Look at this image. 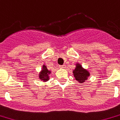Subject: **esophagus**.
Segmentation results:
<instances>
[{
  "mask_svg": "<svg viewBox=\"0 0 120 120\" xmlns=\"http://www.w3.org/2000/svg\"><path fill=\"white\" fill-rule=\"evenodd\" d=\"M65 65H60L59 66V67H60V68H65Z\"/></svg>",
  "mask_w": 120,
  "mask_h": 120,
  "instance_id": "1",
  "label": "esophagus"
}]
</instances>
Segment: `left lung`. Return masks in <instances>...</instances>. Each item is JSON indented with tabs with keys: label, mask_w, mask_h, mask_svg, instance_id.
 <instances>
[{
	"label": "left lung",
	"mask_w": 120,
	"mask_h": 120,
	"mask_svg": "<svg viewBox=\"0 0 120 120\" xmlns=\"http://www.w3.org/2000/svg\"><path fill=\"white\" fill-rule=\"evenodd\" d=\"M73 74L75 80L80 84L84 83L90 76V72L86 68H83L81 64L77 63L75 68L73 70Z\"/></svg>",
	"instance_id": "8db88e82"
}]
</instances>
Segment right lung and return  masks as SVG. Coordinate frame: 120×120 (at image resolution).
I'll return each mask as SVG.
<instances>
[{"mask_svg":"<svg viewBox=\"0 0 120 120\" xmlns=\"http://www.w3.org/2000/svg\"><path fill=\"white\" fill-rule=\"evenodd\" d=\"M51 73V70H48L45 65H43L41 70L38 74V77L43 82H47L50 80V75Z\"/></svg>","mask_w":120,"mask_h":120,"instance_id":"obj_1","label":"right lung"}]
</instances>
